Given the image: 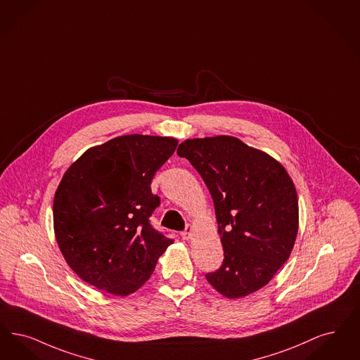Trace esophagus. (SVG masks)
Returning <instances> with one entry per match:
<instances>
[{
    "mask_svg": "<svg viewBox=\"0 0 360 360\" xmlns=\"http://www.w3.org/2000/svg\"><path fill=\"white\" fill-rule=\"evenodd\" d=\"M191 231H193V226L191 225H186V228H185V231L181 233V236H182V238L184 240H188L190 237H191Z\"/></svg>",
    "mask_w": 360,
    "mask_h": 360,
    "instance_id": "esophagus-1",
    "label": "esophagus"
}]
</instances>
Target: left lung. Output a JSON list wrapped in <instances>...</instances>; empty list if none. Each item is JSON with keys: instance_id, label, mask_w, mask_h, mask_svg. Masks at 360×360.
Returning a JSON list of instances; mask_svg holds the SVG:
<instances>
[{"instance_id": "obj_1", "label": "left lung", "mask_w": 360, "mask_h": 360, "mask_svg": "<svg viewBox=\"0 0 360 360\" xmlns=\"http://www.w3.org/2000/svg\"><path fill=\"white\" fill-rule=\"evenodd\" d=\"M176 154L201 175L214 202L224 261L206 280L229 299L266 285L289 259L299 229L297 194L285 169L226 135L187 139Z\"/></svg>"}]
</instances>
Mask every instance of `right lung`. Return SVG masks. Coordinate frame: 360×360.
<instances>
[{"mask_svg": "<svg viewBox=\"0 0 360 360\" xmlns=\"http://www.w3.org/2000/svg\"><path fill=\"white\" fill-rule=\"evenodd\" d=\"M178 146L173 138L124 135L92 147L65 172L53 200L58 248L88 284L127 296L154 272L173 243L150 217L159 167Z\"/></svg>", "mask_w": 360, "mask_h": 360, "instance_id": "1", "label": "right lung"}]
</instances>
